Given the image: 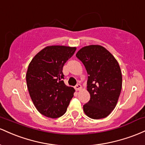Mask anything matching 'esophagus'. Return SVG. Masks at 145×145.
<instances>
[{"label": "esophagus", "mask_w": 145, "mask_h": 145, "mask_svg": "<svg viewBox=\"0 0 145 145\" xmlns=\"http://www.w3.org/2000/svg\"><path fill=\"white\" fill-rule=\"evenodd\" d=\"M74 88H75L76 90H81V86L80 85V84H78L75 86V87H74Z\"/></svg>", "instance_id": "1"}]
</instances>
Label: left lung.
<instances>
[{
	"label": "left lung",
	"mask_w": 145,
	"mask_h": 145,
	"mask_svg": "<svg viewBox=\"0 0 145 145\" xmlns=\"http://www.w3.org/2000/svg\"><path fill=\"white\" fill-rule=\"evenodd\" d=\"M88 72L87 90L90 99L84 111L92 119L105 118L116 107L122 88V74L118 61L99 45L83 47L76 54Z\"/></svg>",
	"instance_id": "8db88e82"
}]
</instances>
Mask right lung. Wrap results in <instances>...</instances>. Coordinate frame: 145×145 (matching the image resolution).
I'll return each instance as SVG.
<instances>
[{
    "label": "right lung",
    "instance_id": "obj_1",
    "mask_svg": "<svg viewBox=\"0 0 145 145\" xmlns=\"http://www.w3.org/2000/svg\"><path fill=\"white\" fill-rule=\"evenodd\" d=\"M75 51V47L47 46L29 65L26 80L29 94L44 116L56 118L66 113L74 90L65 85L63 66Z\"/></svg>",
    "mask_w": 145,
    "mask_h": 145
}]
</instances>
